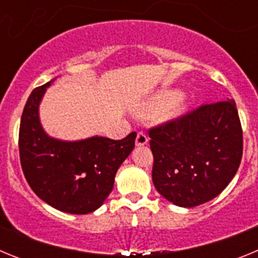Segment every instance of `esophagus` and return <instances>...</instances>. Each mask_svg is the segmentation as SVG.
<instances>
[{
    "label": "esophagus",
    "mask_w": 258,
    "mask_h": 258,
    "mask_svg": "<svg viewBox=\"0 0 258 258\" xmlns=\"http://www.w3.org/2000/svg\"><path fill=\"white\" fill-rule=\"evenodd\" d=\"M147 142H149V137L146 136L143 132H140V133L137 134V138H136L137 146H145L147 145Z\"/></svg>",
    "instance_id": "1"
}]
</instances>
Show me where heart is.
<instances>
[{
    "label": "heart",
    "mask_w": 258,
    "mask_h": 258,
    "mask_svg": "<svg viewBox=\"0 0 258 258\" xmlns=\"http://www.w3.org/2000/svg\"><path fill=\"white\" fill-rule=\"evenodd\" d=\"M164 111V118L165 120H173L183 115L187 109V101L183 97H179L177 90H163L157 93L149 103L146 104L145 108L141 111L143 116H154L156 113Z\"/></svg>",
    "instance_id": "1"
}]
</instances>
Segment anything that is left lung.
<instances>
[{
  "label": "left lung",
  "instance_id": "obj_1",
  "mask_svg": "<svg viewBox=\"0 0 258 258\" xmlns=\"http://www.w3.org/2000/svg\"><path fill=\"white\" fill-rule=\"evenodd\" d=\"M152 182L166 200L192 208L220 195L240 165L243 131L234 99L202 104L149 131Z\"/></svg>",
  "mask_w": 258,
  "mask_h": 258
}]
</instances>
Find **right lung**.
<instances>
[{
	"instance_id": "add662e5",
	"label": "right lung",
	"mask_w": 258,
	"mask_h": 258,
	"mask_svg": "<svg viewBox=\"0 0 258 258\" xmlns=\"http://www.w3.org/2000/svg\"><path fill=\"white\" fill-rule=\"evenodd\" d=\"M54 80L36 88L23 109L19 129L20 164L33 192L66 213H92L113 188L115 175L134 149L136 132L124 140L104 137L67 142L45 133L38 106Z\"/></svg>"
}]
</instances>
